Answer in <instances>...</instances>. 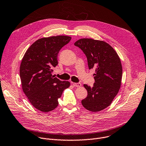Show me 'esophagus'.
<instances>
[{"label": "esophagus", "instance_id": "esophagus-1", "mask_svg": "<svg viewBox=\"0 0 146 146\" xmlns=\"http://www.w3.org/2000/svg\"><path fill=\"white\" fill-rule=\"evenodd\" d=\"M72 84L75 87H80L82 86V84L80 83H72Z\"/></svg>", "mask_w": 146, "mask_h": 146}]
</instances>
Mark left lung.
<instances>
[{
  "label": "left lung",
  "mask_w": 146,
  "mask_h": 146,
  "mask_svg": "<svg viewBox=\"0 0 146 146\" xmlns=\"http://www.w3.org/2000/svg\"><path fill=\"white\" fill-rule=\"evenodd\" d=\"M74 44L85 54L89 68L95 70L93 87L83 85L88 96L82 104L89 111H101L111 104L120 89L122 74L120 58L115 50L104 41L81 38Z\"/></svg>",
  "instance_id": "1"
}]
</instances>
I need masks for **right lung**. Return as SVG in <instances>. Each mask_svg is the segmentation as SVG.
<instances>
[{
    "label": "right lung",
    "instance_id": "obj_1",
    "mask_svg": "<svg viewBox=\"0 0 146 146\" xmlns=\"http://www.w3.org/2000/svg\"><path fill=\"white\" fill-rule=\"evenodd\" d=\"M72 38L57 35L35 41L22 58L19 74L22 90L34 108L43 112L56 109L58 99L70 86L68 81L52 77V68L58 64L57 55Z\"/></svg>",
    "mask_w": 146,
    "mask_h": 146
}]
</instances>
